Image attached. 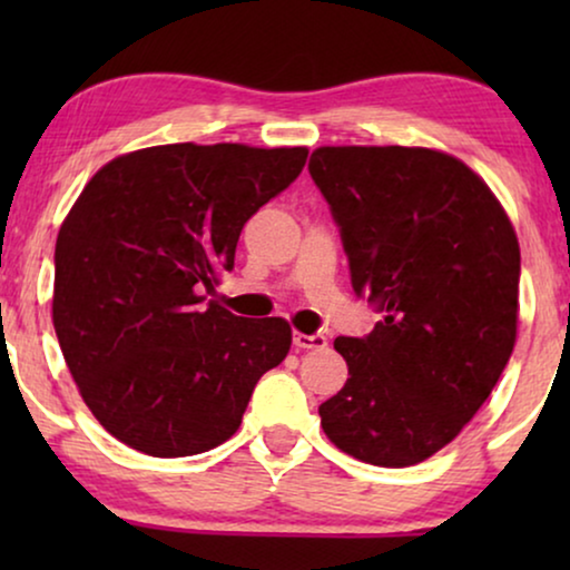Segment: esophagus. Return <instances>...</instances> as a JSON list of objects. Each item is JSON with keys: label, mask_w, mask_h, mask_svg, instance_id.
<instances>
[{"label": "esophagus", "mask_w": 570, "mask_h": 570, "mask_svg": "<svg viewBox=\"0 0 570 570\" xmlns=\"http://www.w3.org/2000/svg\"><path fill=\"white\" fill-rule=\"evenodd\" d=\"M293 345L301 347V350H324L326 347V337H324V334L295 332L293 334Z\"/></svg>", "instance_id": "obj_1"}]
</instances>
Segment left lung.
<instances>
[{"mask_svg":"<svg viewBox=\"0 0 570 570\" xmlns=\"http://www.w3.org/2000/svg\"><path fill=\"white\" fill-rule=\"evenodd\" d=\"M308 170L337 223L353 291L381 314L337 337L347 381L318 407L334 446L376 466L433 456L513 353L521 254L509 215L454 155L318 147Z\"/></svg>","mask_w":570,"mask_h":570,"instance_id":"left-lung-1","label":"left lung"}]
</instances>
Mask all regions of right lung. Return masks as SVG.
Returning a JSON list of instances; mask_svg holds the SVG:
<instances>
[{
    "mask_svg": "<svg viewBox=\"0 0 570 570\" xmlns=\"http://www.w3.org/2000/svg\"><path fill=\"white\" fill-rule=\"evenodd\" d=\"M306 147L158 145L106 163L59 228L53 330L85 404L114 439L191 456L238 431L285 318L205 303L248 217L306 166Z\"/></svg>",
    "mask_w": 570,
    "mask_h": 570,
    "instance_id": "add662e5",
    "label": "right lung"
}]
</instances>
